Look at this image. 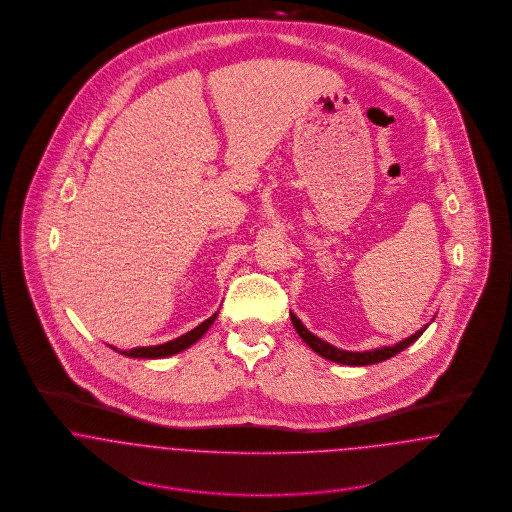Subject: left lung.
Returning <instances> with one entry per match:
<instances>
[{"mask_svg": "<svg viewBox=\"0 0 512 512\" xmlns=\"http://www.w3.org/2000/svg\"><path fill=\"white\" fill-rule=\"evenodd\" d=\"M290 317H292L293 327H295L297 335L303 339V343H305L307 347H311V351H315L319 357H323V359H327V361L349 366L376 365V363H382V361H386V359H390V357L402 353V351L408 349L412 343H416V341L422 337V333L428 329V325H430V323L424 325L420 331H416L414 335H410V337H406V339H402V341H398V343H394V345L378 347V349H370V351H361V353H359V351H343V349H337L335 345H331V343L319 339L317 335H313V333L295 317V313H292V311H290Z\"/></svg>", "mask_w": 512, "mask_h": 512, "instance_id": "obj_1", "label": "left lung"}]
</instances>
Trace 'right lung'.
Instances as JSON below:
<instances>
[{
    "mask_svg": "<svg viewBox=\"0 0 512 512\" xmlns=\"http://www.w3.org/2000/svg\"><path fill=\"white\" fill-rule=\"evenodd\" d=\"M219 311L213 313L209 319H205L201 325H197L195 329H191L189 333L173 339V341H167V343H161V345H149V347H134L130 351H122V349H116L110 345V349H114L116 353L124 355V357H130V359H165V357H171V355H177L189 347H193L209 329L211 325L215 323Z\"/></svg>",
    "mask_w": 512,
    "mask_h": 512,
    "instance_id": "obj_1",
    "label": "right lung"
}]
</instances>
